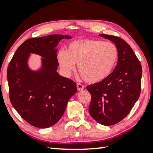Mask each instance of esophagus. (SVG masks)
<instances>
[{"label":"esophagus","instance_id":"obj_1","mask_svg":"<svg viewBox=\"0 0 153 153\" xmlns=\"http://www.w3.org/2000/svg\"><path fill=\"white\" fill-rule=\"evenodd\" d=\"M76 87L78 91H82V90H83V88H84V85L81 84V83H77Z\"/></svg>","mask_w":153,"mask_h":153}]
</instances>
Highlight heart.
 Listing matches in <instances>:
<instances>
[{
  "mask_svg": "<svg viewBox=\"0 0 153 153\" xmlns=\"http://www.w3.org/2000/svg\"><path fill=\"white\" fill-rule=\"evenodd\" d=\"M118 59V48L114 43L97 39H78L70 42L65 51H60L58 62L68 76L78 65V70L84 81L96 83L110 76Z\"/></svg>",
  "mask_w": 153,
  "mask_h": 153,
  "instance_id": "obj_1",
  "label": "heart"
}]
</instances>
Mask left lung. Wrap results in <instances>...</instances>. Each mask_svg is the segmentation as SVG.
<instances>
[{
    "label": "left lung",
    "mask_w": 153,
    "mask_h": 153,
    "mask_svg": "<svg viewBox=\"0 0 153 153\" xmlns=\"http://www.w3.org/2000/svg\"><path fill=\"white\" fill-rule=\"evenodd\" d=\"M114 42L118 50V63L109 76L88 85L91 95L89 113L103 125L116 124L126 117L141 93L142 68L130 46L116 36L100 35Z\"/></svg>",
    "instance_id": "obj_1"
}]
</instances>
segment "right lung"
Segmentation results:
<instances>
[{
    "instance_id": "add662e5",
    "label": "right lung",
    "mask_w": 153,
    "mask_h": 153,
    "mask_svg": "<svg viewBox=\"0 0 153 153\" xmlns=\"http://www.w3.org/2000/svg\"><path fill=\"white\" fill-rule=\"evenodd\" d=\"M69 35H50L27 39L16 49L7 68L10 102L27 123L47 128L61 118L67 104L76 93L74 81L59 75L56 49ZM30 53L43 57L38 71L28 66Z\"/></svg>"
}]
</instances>
